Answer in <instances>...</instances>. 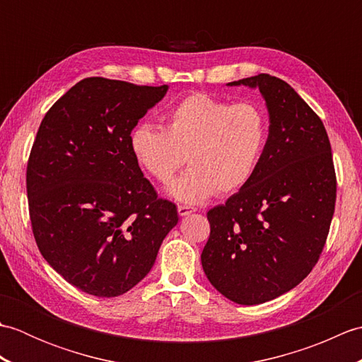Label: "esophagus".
I'll return each instance as SVG.
<instances>
[{"label":"esophagus","instance_id":"1","mask_svg":"<svg viewBox=\"0 0 362 362\" xmlns=\"http://www.w3.org/2000/svg\"><path fill=\"white\" fill-rule=\"evenodd\" d=\"M193 211H196L193 206H185V205H179L177 206V213H179V216H188Z\"/></svg>","mask_w":362,"mask_h":362}]
</instances>
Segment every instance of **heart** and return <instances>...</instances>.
<instances>
[{"label": "heart", "instance_id": "1", "mask_svg": "<svg viewBox=\"0 0 362 362\" xmlns=\"http://www.w3.org/2000/svg\"><path fill=\"white\" fill-rule=\"evenodd\" d=\"M269 118L257 103H227L194 93L174 104L163 129L148 122L130 134V152L143 171L169 183L187 163L191 168L168 188L174 199L201 204L235 193L247 183L267 144Z\"/></svg>", "mask_w": 362, "mask_h": 362}]
</instances>
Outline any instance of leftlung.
<instances>
[{"label":"left lung","instance_id":"left-lung-1","mask_svg":"<svg viewBox=\"0 0 362 362\" xmlns=\"http://www.w3.org/2000/svg\"><path fill=\"white\" fill-rule=\"evenodd\" d=\"M258 88L269 138L255 174L206 213V279L240 305H259L296 288L324 249L336 202L332 146L311 107L271 74L228 82Z\"/></svg>","mask_w":362,"mask_h":362}]
</instances>
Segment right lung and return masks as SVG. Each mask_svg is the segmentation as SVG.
Listing matches in <instances>:
<instances>
[{
  "instance_id": "add662e5",
  "label": "right lung",
  "mask_w": 362,
  "mask_h": 362,
  "mask_svg": "<svg viewBox=\"0 0 362 362\" xmlns=\"http://www.w3.org/2000/svg\"><path fill=\"white\" fill-rule=\"evenodd\" d=\"M168 86L87 78L42 119L26 171L38 250L87 294L118 297L149 274L179 222L130 152V134Z\"/></svg>"
}]
</instances>
